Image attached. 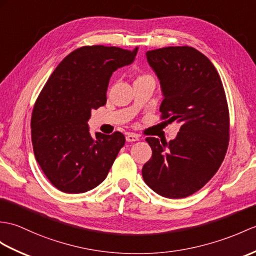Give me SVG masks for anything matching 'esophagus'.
<instances>
[{
	"instance_id": "esophagus-1",
	"label": "esophagus",
	"mask_w": 256,
	"mask_h": 256,
	"mask_svg": "<svg viewBox=\"0 0 256 256\" xmlns=\"http://www.w3.org/2000/svg\"><path fill=\"white\" fill-rule=\"evenodd\" d=\"M126 140L128 142H136V140H140V136L138 135V134H135V133H128L126 134Z\"/></svg>"
}]
</instances>
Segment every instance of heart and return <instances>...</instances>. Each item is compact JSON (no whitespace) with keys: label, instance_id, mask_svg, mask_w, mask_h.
Wrapping results in <instances>:
<instances>
[{"label":"heart","instance_id":"1","mask_svg":"<svg viewBox=\"0 0 256 256\" xmlns=\"http://www.w3.org/2000/svg\"><path fill=\"white\" fill-rule=\"evenodd\" d=\"M146 76V75H145ZM145 76H140V77H145Z\"/></svg>","mask_w":256,"mask_h":256}]
</instances>
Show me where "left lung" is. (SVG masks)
Returning a JSON list of instances; mask_svg holds the SVG:
<instances>
[{"label":"left lung","mask_w":256,"mask_h":256,"mask_svg":"<svg viewBox=\"0 0 256 256\" xmlns=\"http://www.w3.org/2000/svg\"><path fill=\"white\" fill-rule=\"evenodd\" d=\"M160 80L162 120L180 123L174 140L147 138L152 158L142 169L152 191L168 198L198 192L220 167L229 144V110L212 63L192 46L146 52Z\"/></svg>","instance_id":"1"}]
</instances>
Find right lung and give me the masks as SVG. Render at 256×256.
Returning a JSON list of instances; mask_svg holds the SVG:
<instances>
[{
  "label": "right lung",
  "instance_id": "add662e5",
  "mask_svg": "<svg viewBox=\"0 0 256 256\" xmlns=\"http://www.w3.org/2000/svg\"><path fill=\"white\" fill-rule=\"evenodd\" d=\"M138 50L78 48L58 65L36 100L32 116L34 157L60 191L84 193L108 176L126 138L120 132L92 138L87 122L92 109L106 104L112 73L133 63Z\"/></svg>",
  "mask_w": 256,
  "mask_h": 256
}]
</instances>
